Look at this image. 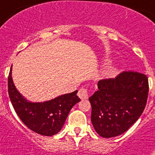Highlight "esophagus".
I'll return each instance as SVG.
<instances>
[{"label":"esophagus","instance_id":"esophagus-1","mask_svg":"<svg viewBox=\"0 0 155 155\" xmlns=\"http://www.w3.org/2000/svg\"><path fill=\"white\" fill-rule=\"evenodd\" d=\"M78 96L81 98V99H87L88 98V90L87 88L82 87L80 89L78 92Z\"/></svg>","mask_w":155,"mask_h":155}]
</instances>
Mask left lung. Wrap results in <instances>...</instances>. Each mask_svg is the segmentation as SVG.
<instances>
[{
  "label": "left lung",
  "mask_w": 155,
  "mask_h": 155,
  "mask_svg": "<svg viewBox=\"0 0 155 155\" xmlns=\"http://www.w3.org/2000/svg\"><path fill=\"white\" fill-rule=\"evenodd\" d=\"M97 87L89 97L94 128L104 138L120 136L145 109L149 92L147 76L138 71H123L115 79L99 80Z\"/></svg>",
  "instance_id": "left-lung-1"
}]
</instances>
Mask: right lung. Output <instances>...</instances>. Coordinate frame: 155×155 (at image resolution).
I'll list each match as a JSON object with an SVG mask.
<instances>
[{
	"instance_id": "obj_1",
	"label": "right lung",
	"mask_w": 155,
	"mask_h": 155,
	"mask_svg": "<svg viewBox=\"0 0 155 155\" xmlns=\"http://www.w3.org/2000/svg\"><path fill=\"white\" fill-rule=\"evenodd\" d=\"M8 95L15 113L29 129L38 134L51 136L58 133L74 105L80 101L78 91L65 94L45 102H27L15 89L12 68L8 79Z\"/></svg>"
}]
</instances>
